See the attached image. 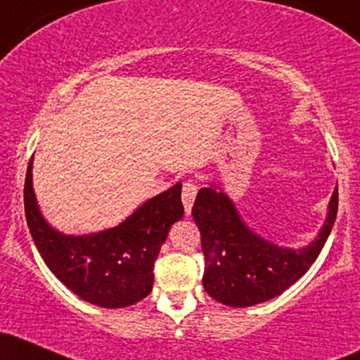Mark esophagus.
<instances>
[{"label":"esophagus","mask_w":360,"mask_h":360,"mask_svg":"<svg viewBox=\"0 0 360 360\" xmlns=\"http://www.w3.org/2000/svg\"><path fill=\"white\" fill-rule=\"evenodd\" d=\"M196 193H198V186H196V183H193V181H186V183L183 184L181 200H183V207L184 210H186V213L191 212V207L196 198Z\"/></svg>","instance_id":"esophagus-1"}]
</instances>
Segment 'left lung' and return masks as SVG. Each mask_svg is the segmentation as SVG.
Masks as SVG:
<instances>
[{
	"mask_svg": "<svg viewBox=\"0 0 360 360\" xmlns=\"http://www.w3.org/2000/svg\"><path fill=\"white\" fill-rule=\"evenodd\" d=\"M338 212V188L318 239L302 250L268 243L243 224L225 193L201 188L193 205L205 255L203 287L215 301L248 307L276 297L309 270L325 246Z\"/></svg>",
	"mask_w": 360,
	"mask_h": 360,
	"instance_id": "8db88e82",
	"label": "left lung"
}]
</instances>
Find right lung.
Segmentation results:
<instances>
[{
  "instance_id": "obj_1",
  "label": "right lung",
  "mask_w": 360,
  "mask_h": 360,
  "mask_svg": "<svg viewBox=\"0 0 360 360\" xmlns=\"http://www.w3.org/2000/svg\"><path fill=\"white\" fill-rule=\"evenodd\" d=\"M27 225L49 270L71 292L101 307H126L152 290L153 263L169 227L183 217L181 184L141 205L117 227L92 236H63L42 219L32 189V159L23 188Z\"/></svg>"
}]
</instances>
